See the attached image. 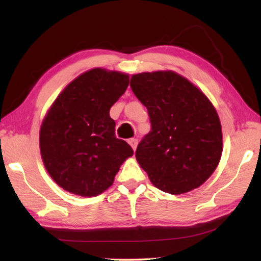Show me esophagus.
<instances>
[{"label": "esophagus", "mask_w": 261, "mask_h": 261, "mask_svg": "<svg viewBox=\"0 0 261 261\" xmlns=\"http://www.w3.org/2000/svg\"><path fill=\"white\" fill-rule=\"evenodd\" d=\"M128 144L132 146L133 150H136V146H137V140L136 138H129L128 140Z\"/></svg>", "instance_id": "obj_1"}]
</instances>
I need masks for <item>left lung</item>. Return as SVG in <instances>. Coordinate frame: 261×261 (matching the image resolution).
<instances>
[{"label": "left lung", "mask_w": 261, "mask_h": 261, "mask_svg": "<svg viewBox=\"0 0 261 261\" xmlns=\"http://www.w3.org/2000/svg\"><path fill=\"white\" fill-rule=\"evenodd\" d=\"M130 88L147 108L152 126L135 153L141 168L164 193L198 188L222 156V127L214 106L173 71L134 74Z\"/></svg>", "instance_id": "obj_1"}]
</instances>
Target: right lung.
<instances>
[{
    "label": "right lung",
    "mask_w": 261,
    "mask_h": 261,
    "mask_svg": "<svg viewBox=\"0 0 261 261\" xmlns=\"http://www.w3.org/2000/svg\"><path fill=\"white\" fill-rule=\"evenodd\" d=\"M128 83V74L92 68L74 79L47 111L40 154L47 172L64 190L82 197L102 194L133 155V148L116 137L109 116Z\"/></svg>",
    "instance_id": "1"
}]
</instances>
